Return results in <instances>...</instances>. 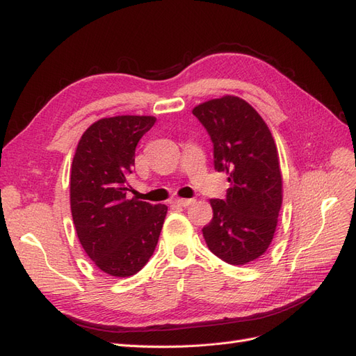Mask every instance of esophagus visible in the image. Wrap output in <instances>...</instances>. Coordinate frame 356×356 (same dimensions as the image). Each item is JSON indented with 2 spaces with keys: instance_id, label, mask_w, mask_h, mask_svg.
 <instances>
[{
  "instance_id": "1",
  "label": "esophagus",
  "mask_w": 356,
  "mask_h": 356,
  "mask_svg": "<svg viewBox=\"0 0 356 356\" xmlns=\"http://www.w3.org/2000/svg\"><path fill=\"white\" fill-rule=\"evenodd\" d=\"M193 202H195V199H175V200H172V203L177 204V207H188V204H191Z\"/></svg>"
}]
</instances>
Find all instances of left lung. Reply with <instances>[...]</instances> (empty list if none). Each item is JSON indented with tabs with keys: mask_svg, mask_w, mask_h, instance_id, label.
I'll list each match as a JSON object with an SVG mask.
<instances>
[{
	"mask_svg": "<svg viewBox=\"0 0 356 356\" xmlns=\"http://www.w3.org/2000/svg\"><path fill=\"white\" fill-rule=\"evenodd\" d=\"M193 114L213 144V168L227 174L225 199H211L213 218L202 229L209 250L242 266L261 257L282 207V175L275 139L252 106L238 96L197 105Z\"/></svg>",
	"mask_w": 356,
	"mask_h": 356,
	"instance_id": "1",
	"label": "left lung"
}]
</instances>
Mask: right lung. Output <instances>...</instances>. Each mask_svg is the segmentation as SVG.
Listing matches in <instances>:
<instances>
[{
  "mask_svg": "<svg viewBox=\"0 0 356 356\" xmlns=\"http://www.w3.org/2000/svg\"><path fill=\"white\" fill-rule=\"evenodd\" d=\"M152 115L101 118L86 131L71 168V213L83 250L102 272L138 273L153 255L166 204L127 199L139 139L153 127Z\"/></svg>",
  "mask_w": 356,
  "mask_h": 356,
  "instance_id": "right-lung-1",
  "label": "right lung"
}]
</instances>
